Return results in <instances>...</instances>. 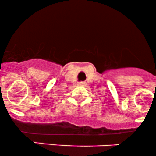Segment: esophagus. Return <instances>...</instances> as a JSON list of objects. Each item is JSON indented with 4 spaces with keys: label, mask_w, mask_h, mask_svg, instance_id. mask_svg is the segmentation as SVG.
I'll list each match as a JSON object with an SVG mask.
<instances>
[{
    "label": "esophagus",
    "mask_w": 156,
    "mask_h": 156,
    "mask_svg": "<svg viewBox=\"0 0 156 156\" xmlns=\"http://www.w3.org/2000/svg\"><path fill=\"white\" fill-rule=\"evenodd\" d=\"M77 85L78 86H86V82H80Z\"/></svg>",
    "instance_id": "obj_1"
}]
</instances>
